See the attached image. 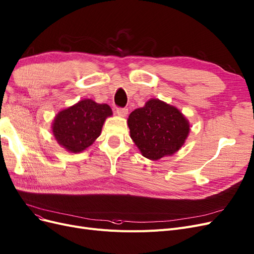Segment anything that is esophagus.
<instances>
[{"mask_svg":"<svg viewBox=\"0 0 254 254\" xmlns=\"http://www.w3.org/2000/svg\"><path fill=\"white\" fill-rule=\"evenodd\" d=\"M127 113H128L127 109H121V108L116 109V114L120 117H126L127 115Z\"/></svg>","mask_w":254,"mask_h":254,"instance_id":"esophagus-1","label":"esophagus"}]
</instances>
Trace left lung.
<instances>
[{"mask_svg":"<svg viewBox=\"0 0 254 254\" xmlns=\"http://www.w3.org/2000/svg\"><path fill=\"white\" fill-rule=\"evenodd\" d=\"M127 126L141 155L155 161L179 151L190 130V121L179 109L154 98L130 113Z\"/></svg>","mask_w":254,"mask_h":254,"instance_id":"left-lung-1","label":"left lung"}]
</instances>
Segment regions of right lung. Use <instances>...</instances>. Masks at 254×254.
<instances>
[{"label": "right lung", "instance_id": "add662e5", "mask_svg": "<svg viewBox=\"0 0 254 254\" xmlns=\"http://www.w3.org/2000/svg\"><path fill=\"white\" fill-rule=\"evenodd\" d=\"M112 115V109L107 103L82 99L55 115L52 134L68 152L81 153L99 137L106 119Z\"/></svg>", "mask_w": 254, "mask_h": 254}]
</instances>
